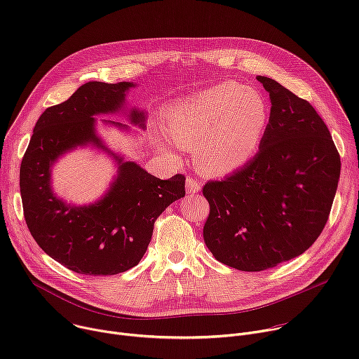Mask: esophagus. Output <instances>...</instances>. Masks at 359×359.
<instances>
[{
  "mask_svg": "<svg viewBox=\"0 0 359 359\" xmlns=\"http://www.w3.org/2000/svg\"><path fill=\"white\" fill-rule=\"evenodd\" d=\"M200 189H201V186H200V183L197 180H194L193 177H187V180H186V190H187V193L194 194V193L200 191Z\"/></svg>",
  "mask_w": 359,
  "mask_h": 359,
  "instance_id": "34e87169",
  "label": "esophagus"
}]
</instances>
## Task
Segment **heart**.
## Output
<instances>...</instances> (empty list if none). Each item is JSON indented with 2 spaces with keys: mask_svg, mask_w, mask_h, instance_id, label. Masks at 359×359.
Here are the masks:
<instances>
[{
  "mask_svg": "<svg viewBox=\"0 0 359 359\" xmlns=\"http://www.w3.org/2000/svg\"><path fill=\"white\" fill-rule=\"evenodd\" d=\"M269 118L259 90L227 81L177 102L166 114V126L177 146L196 147L204 170L227 173L254 156Z\"/></svg>",
  "mask_w": 359,
  "mask_h": 359,
  "instance_id": "obj_1",
  "label": "heart"
}]
</instances>
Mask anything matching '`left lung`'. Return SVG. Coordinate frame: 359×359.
Returning a JSON list of instances; mask_svg holds the SVG:
<instances>
[{
    "label": "left lung",
    "instance_id": "obj_1",
    "mask_svg": "<svg viewBox=\"0 0 359 359\" xmlns=\"http://www.w3.org/2000/svg\"><path fill=\"white\" fill-rule=\"evenodd\" d=\"M270 119L260 149L223 180L208 182L203 237L220 263L263 271L298 257L321 234L338 187L341 161L310 102L267 76Z\"/></svg>",
    "mask_w": 359,
    "mask_h": 359
}]
</instances>
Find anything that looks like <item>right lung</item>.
<instances>
[{
    "instance_id": "add662e5",
    "label": "right lung",
    "mask_w": 359,
    "mask_h": 359,
    "mask_svg": "<svg viewBox=\"0 0 359 359\" xmlns=\"http://www.w3.org/2000/svg\"><path fill=\"white\" fill-rule=\"evenodd\" d=\"M133 82H86L65 102L45 109L35 123L20 170L27 226L38 245L55 262L85 276H114L135 267L143 257L156 219L184 196V176L168 180L125 162L96 135L97 115L125 109ZM132 125L144 129L146 114L128 112ZM105 123L128 129L114 121ZM81 145L104 148L118 163L110 190L97 202L74 207L58 199L50 172L67 151Z\"/></svg>"
}]
</instances>
